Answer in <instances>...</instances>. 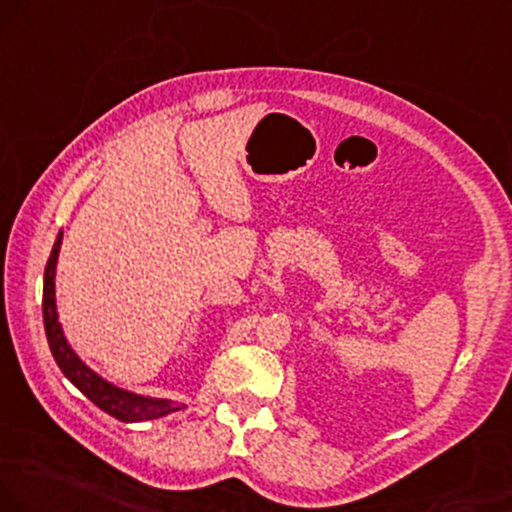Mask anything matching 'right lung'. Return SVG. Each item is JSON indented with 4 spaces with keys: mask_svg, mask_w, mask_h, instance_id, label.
<instances>
[{
    "mask_svg": "<svg viewBox=\"0 0 512 512\" xmlns=\"http://www.w3.org/2000/svg\"><path fill=\"white\" fill-rule=\"evenodd\" d=\"M61 232L56 237L52 254H49L47 268H44V292H42V315H44V332H47L49 349L56 365H59L63 375L78 387L82 394L90 399L94 406H99L104 413L113 415L121 422H142V420H156L163 415L175 413L182 406L168 399H147V396L130 394V391L113 387L111 382L102 380L97 372L87 368L85 363L75 356V351L68 346L63 330L59 325V315H56V299H54V275H56V258H59L61 249Z\"/></svg>",
    "mask_w": 512,
    "mask_h": 512,
    "instance_id": "obj_1",
    "label": "right lung"
}]
</instances>
